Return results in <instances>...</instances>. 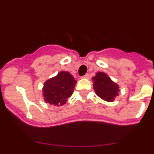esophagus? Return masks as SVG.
Segmentation results:
<instances>
[{
  "instance_id": "obj_1",
  "label": "esophagus",
  "mask_w": 154,
  "mask_h": 154,
  "mask_svg": "<svg viewBox=\"0 0 154 154\" xmlns=\"http://www.w3.org/2000/svg\"><path fill=\"white\" fill-rule=\"evenodd\" d=\"M88 77H89V74H84V75L83 76V78H86V79H88Z\"/></svg>"
}]
</instances>
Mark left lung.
Masks as SVG:
<instances>
[{"label":"left lung","mask_w":154,"mask_h":154,"mask_svg":"<svg viewBox=\"0 0 154 154\" xmlns=\"http://www.w3.org/2000/svg\"><path fill=\"white\" fill-rule=\"evenodd\" d=\"M92 80L94 81L93 88L95 93L103 100L111 102L114 100L115 97L119 95V86L112 81L105 73H97L95 77H92Z\"/></svg>","instance_id":"obj_1"}]
</instances>
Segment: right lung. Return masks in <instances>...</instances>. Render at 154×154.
<instances>
[{"label": "right lung", "mask_w": 154, "mask_h": 154, "mask_svg": "<svg viewBox=\"0 0 154 154\" xmlns=\"http://www.w3.org/2000/svg\"><path fill=\"white\" fill-rule=\"evenodd\" d=\"M76 80L67 71H61L56 77L45 83L43 96L45 100L51 104L62 106L73 94Z\"/></svg>", "instance_id": "obj_1"}]
</instances>
